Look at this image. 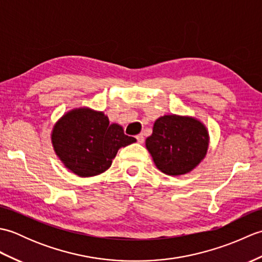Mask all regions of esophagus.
Masks as SVG:
<instances>
[{"mask_svg":"<svg viewBox=\"0 0 262 262\" xmlns=\"http://www.w3.org/2000/svg\"><path fill=\"white\" fill-rule=\"evenodd\" d=\"M136 140H137V142L140 143V144H143L144 143V135L143 134H138L136 136Z\"/></svg>","mask_w":262,"mask_h":262,"instance_id":"1","label":"esophagus"}]
</instances>
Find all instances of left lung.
I'll list each match as a JSON object with an SVG mask.
<instances>
[{"mask_svg": "<svg viewBox=\"0 0 262 262\" xmlns=\"http://www.w3.org/2000/svg\"><path fill=\"white\" fill-rule=\"evenodd\" d=\"M145 146L161 172L183 176L196 168L207 154L208 129L194 117L164 115L155 120Z\"/></svg>", "mask_w": 262, "mask_h": 262, "instance_id": "obj_1", "label": "left lung"}]
</instances>
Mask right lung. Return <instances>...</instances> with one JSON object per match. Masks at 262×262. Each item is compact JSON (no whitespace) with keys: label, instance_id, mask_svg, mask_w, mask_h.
Instances as JSON below:
<instances>
[{"label":"right lung","instance_id":"right-lung-1","mask_svg":"<svg viewBox=\"0 0 262 262\" xmlns=\"http://www.w3.org/2000/svg\"><path fill=\"white\" fill-rule=\"evenodd\" d=\"M51 140L65 168L81 178L103 173L120 147L136 142L102 111L88 107L65 113L53 126Z\"/></svg>","mask_w":262,"mask_h":262}]
</instances>
